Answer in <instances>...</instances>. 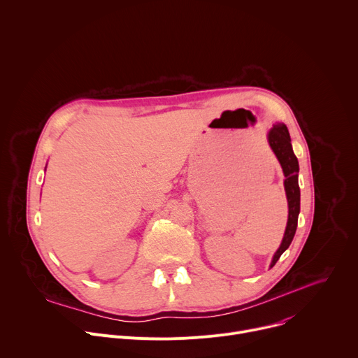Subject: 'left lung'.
Wrapping results in <instances>:
<instances>
[{
  "instance_id": "1",
  "label": "left lung",
  "mask_w": 358,
  "mask_h": 358,
  "mask_svg": "<svg viewBox=\"0 0 358 358\" xmlns=\"http://www.w3.org/2000/svg\"><path fill=\"white\" fill-rule=\"evenodd\" d=\"M268 138H269V144H271L273 152L276 155V157L283 169V174L286 177L285 189H286V196H287V202H289L287 227L285 231L283 241H282L279 249L276 250L273 261L271 264V268H272V266H275V264L282 257V253L289 248V245L293 241V236H294V232L297 228V217L300 213V188H299V181H297L299 163H297V159L292 150L287 127L285 124H275L271 129Z\"/></svg>"
}]
</instances>
